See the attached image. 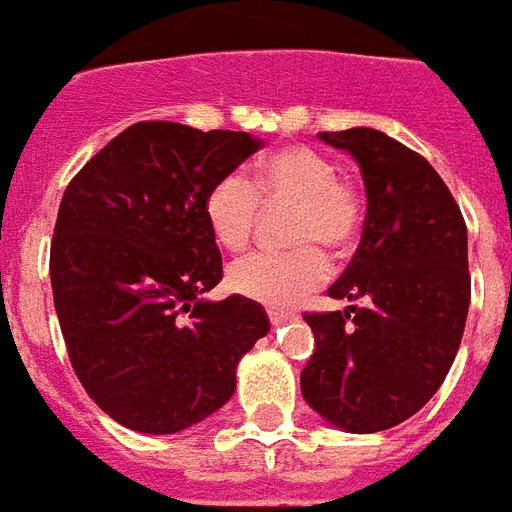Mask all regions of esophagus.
<instances>
[{"label":"esophagus","mask_w":512,"mask_h":512,"mask_svg":"<svg viewBox=\"0 0 512 512\" xmlns=\"http://www.w3.org/2000/svg\"><path fill=\"white\" fill-rule=\"evenodd\" d=\"M266 313H268V321H271L274 327H277V324H282L285 318L291 316V313H285V310H277V307H268Z\"/></svg>","instance_id":"34e87169"}]
</instances>
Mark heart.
Instances as JSON below:
<instances>
[{
    "label": "heart",
    "mask_w": 512,
    "mask_h": 512,
    "mask_svg": "<svg viewBox=\"0 0 512 512\" xmlns=\"http://www.w3.org/2000/svg\"><path fill=\"white\" fill-rule=\"evenodd\" d=\"M263 205L291 207L288 252H252L230 266V288L268 307L296 305L330 277L332 255H346L366 221V196L355 177L341 174L330 155L310 146H285L268 155L255 182L230 171L213 182L205 219L224 249L238 252L255 235Z\"/></svg>",
    "instance_id": "obj_1"
}]
</instances>
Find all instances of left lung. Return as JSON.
I'll use <instances>...</instances> for the list:
<instances>
[{"mask_svg":"<svg viewBox=\"0 0 512 512\" xmlns=\"http://www.w3.org/2000/svg\"><path fill=\"white\" fill-rule=\"evenodd\" d=\"M346 149L366 182L363 238L332 299L360 305L305 313L316 352L302 396L346 432H380L418 413L455 363L468 302L463 213L438 171L371 127L318 132Z\"/></svg>","mask_w":512,"mask_h":512,"instance_id":"left-lung-1","label":"left lung"}]
</instances>
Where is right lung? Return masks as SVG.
<instances>
[{
    "label": "right lung",
    "instance_id": "right-lung-1",
    "mask_svg": "<svg viewBox=\"0 0 512 512\" xmlns=\"http://www.w3.org/2000/svg\"><path fill=\"white\" fill-rule=\"evenodd\" d=\"M257 149L249 132L138 121L63 194L49 252L57 321L85 393L127 430L171 435L216 413L268 332L252 299H202L224 277L207 191Z\"/></svg>",
    "mask_w": 512,
    "mask_h": 512
}]
</instances>
